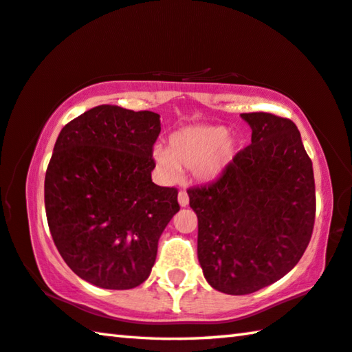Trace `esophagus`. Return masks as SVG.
Wrapping results in <instances>:
<instances>
[{
	"instance_id": "34e87169",
	"label": "esophagus",
	"mask_w": 352,
	"mask_h": 352,
	"mask_svg": "<svg viewBox=\"0 0 352 352\" xmlns=\"http://www.w3.org/2000/svg\"><path fill=\"white\" fill-rule=\"evenodd\" d=\"M178 204H180L182 206H186L189 204V196H188L186 191L178 192Z\"/></svg>"
}]
</instances>
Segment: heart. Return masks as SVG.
Here are the masks:
<instances>
[{"instance_id":"1","label":"heart","mask_w":352,"mask_h":352,"mask_svg":"<svg viewBox=\"0 0 352 352\" xmlns=\"http://www.w3.org/2000/svg\"><path fill=\"white\" fill-rule=\"evenodd\" d=\"M236 152V141L222 125H191L172 133L169 147L156 146L153 160L167 178L178 170H194L196 177L210 180L219 175Z\"/></svg>"}]
</instances>
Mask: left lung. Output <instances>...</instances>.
<instances>
[{"instance_id": "obj_1", "label": "left lung", "mask_w": 352, "mask_h": 352, "mask_svg": "<svg viewBox=\"0 0 352 352\" xmlns=\"http://www.w3.org/2000/svg\"><path fill=\"white\" fill-rule=\"evenodd\" d=\"M241 117L252 144L216 180L188 189L204 276L235 296L271 285L298 265L316 211L314 167L298 126L270 113Z\"/></svg>"}]
</instances>
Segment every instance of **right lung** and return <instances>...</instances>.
<instances>
[{"label":"right lung","instance_id":"obj_1","mask_svg":"<svg viewBox=\"0 0 352 352\" xmlns=\"http://www.w3.org/2000/svg\"><path fill=\"white\" fill-rule=\"evenodd\" d=\"M160 114L100 104L60 130L45 174L50 232L67 266L92 285L130 289L152 271L180 210L152 182Z\"/></svg>","mask_w":352,"mask_h":352}]
</instances>
